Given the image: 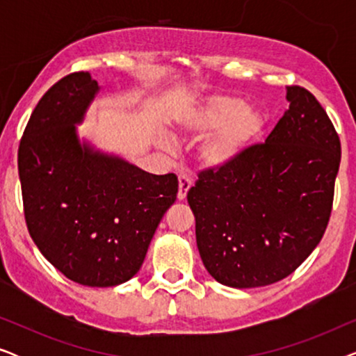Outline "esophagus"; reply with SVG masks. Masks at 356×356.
I'll use <instances>...</instances> for the list:
<instances>
[{
    "label": "esophagus",
    "mask_w": 356,
    "mask_h": 356,
    "mask_svg": "<svg viewBox=\"0 0 356 356\" xmlns=\"http://www.w3.org/2000/svg\"><path fill=\"white\" fill-rule=\"evenodd\" d=\"M178 181H179V184H178V199H179V201H183V199L186 197L189 188L193 186V179L189 178L188 175H179Z\"/></svg>",
    "instance_id": "esophagus-1"
}]
</instances>
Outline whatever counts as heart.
<instances>
[{"label":"heart","instance_id":"obj_1","mask_svg":"<svg viewBox=\"0 0 356 356\" xmlns=\"http://www.w3.org/2000/svg\"><path fill=\"white\" fill-rule=\"evenodd\" d=\"M183 136L207 134L197 147V160L207 170L233 167L264 139L270 118L261 106L232 94H211L188 104L177 113Z\"/></svg>","mask_w":356,"mask_h":356}]
</instances>
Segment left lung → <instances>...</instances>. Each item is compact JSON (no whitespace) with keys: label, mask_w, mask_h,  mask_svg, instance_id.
<instances>
[{"label":"left lung","mask_w":356,"mask_h":356,"mask_svg":"<svg viewBox=\"0 0 356 356\" xmlns=\"http://www.w3.org/2000/svg\"><path fill=\"white\" fill-rule=\"evenodd\" d=\"M289 110L245 159L204 170L188 191L209 274L233 289L290 275L323 238L334 201L340 140L316 97L286 87Z\"/></svg>","instance_id":"left-lung-1"}]
</instances>
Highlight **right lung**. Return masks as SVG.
<instances>
[{
    "mask_svg": "<svg viewBox=\"0 0 356 356\" xmlns=\"http://www.w3.org/2000/svg\"><path fill=\"white\" fill-rule=\"evenodd\" d=\"M100 87L89 72L51 86L19 144L24 216L33 243L61 274L87 286H115L138 274L177 175L144 172L79 139Z\"/></svg>",
    "mask_w": 356,
    "mask_h": 356,
    "instance_id": "right-lung-1",
    "label": "right lung"
}]
</instances>
